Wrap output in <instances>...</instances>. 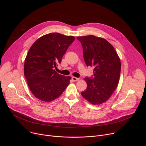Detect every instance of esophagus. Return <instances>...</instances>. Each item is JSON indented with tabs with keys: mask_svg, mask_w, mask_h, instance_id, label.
<instances>
[{
	"mask_svg": "<svg viewBox=\"0 0 146 146\" xmlns=\"http://www.w3.org/2000/svg\"><path fill=\"white\" fill-rule=\"evenodd\" d=\"M72 80H73L74 82L77 81H78V80H80L79 78H77V77H72Z\"/></svg>",
	"mask_w": 146,
	"mask_h": 146,
	"instance_id": "1",
	"label": "esophagus"
}]
</instances>
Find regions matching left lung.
<instances>
[{
	"mask_svg": "<svg viewBox=\"0 0 146 146\" xmlns=\"http://www.w3.org/2000/svg\"><path fill=\"white\" fill-rule=\"evenodd\" d=\"M82 46L87 66H93V77H86L87 84L81 95L92 105L106 102L117 88L120 76L121 61L113 46L106 39L93 35L77 37Z\"/></svg>",
	"mask_w": 146,
	"mask_h": 146,
	"instance_id": "left-lung-1",
	"label": "left lung"
}]
</instances>
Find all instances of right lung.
I'll use <instances>...</instances> for the list:
<instances>
[{"label":"right lung","mask_w":146,"mask_h":146,"mask_svg":"<svg viewBox=\"0 0 146 146\" xmlns=\"http://www.w3.org/2000/svg\"><path fill=\"white\" fill-rule=\"evenodd\" d=\"M75 37L51 33L38 38L30 48L24 63V75L32 93L39 100L51 102L69 86L71 77L54 69L60 64Z\"/></svg>","instance_id":"add662e5"}]
</instances>
